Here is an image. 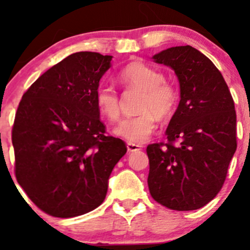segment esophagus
Segmentation results:
<instances>
[{
  "label": "esophagus",
  "instance_id": "34e87169",
  "mask_svg": "<svg viewBox=\"0 0 250 250\" xmlns=\"http://www.w3.org/2000/svg\"><path fill=\"white\" fill-rule=\"evenodd\" d=\"M141 148H142V146H140V145H135V143H131V142L127 143V149H128L129 153L137 151V150H140Z\"/></svg>",
  "mask_w": 250,
  "mask_h": 250
}]
</instances>
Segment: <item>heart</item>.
<instances>
[{"label": "heart", "mask_w": 250, "mask_h": 250, "mask_svg": "<svg viewBox=\"0 0 250 250\" xmlns=\"http://www.w3.org/2000/svg\"><path fill=\"white\" fill-rule=\"evenodd\" d=\"M123 87L141 90L139 111L119 123L115 134L131 143L146 141L157 125V116L167 119L174 113L179 101V90L174 83L166 81L162 73L140 61L128 63L119 74ZM99 111L108 121H117L121 113L119 95L110 85L101 84L95 91Z\"/></svg>", "instance_id": "obj_1"}]
</instances>
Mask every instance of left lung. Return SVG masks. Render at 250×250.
I'll use <instances>...</instances> for the list:
<instances>
[{"label":"left lung","instance_id":"obj_1","mask_svg":"<svg viewBox=\"0 0 250 250\" xmlns=\"http://www.w3.org/2000/svg\"><path fill=\"white\" fill-rule=\"evenodd\" d=\"M153 60L175 71L181 100L166 130L168 143L147 147L149 191L169 209L195 210L221 190L236 150L234 100L214 63L190 45Z\"/></svg>","mask_w":250,"mask_h":250}]
</instances>
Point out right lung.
Instances as JSON below:
<instances>
[{
	"label": "right lung",
	"mask_w": 250,
	"mask_h": 250,
	"mask_svg": "<svg viewBox=\"0 0 250 250\" xmlns=\"http://www.w3.org/2000/svg\"><path fill=\"white\" fill-rule=\"evenodd\" d=\"M111 59L71 54L42 74L17 108L11 131L17 182L51 216L67 219L99 207L127 153L121 139L105 135L95 103Z\"/></svg>",
	"instance_id": "1"
}]
</instances>
